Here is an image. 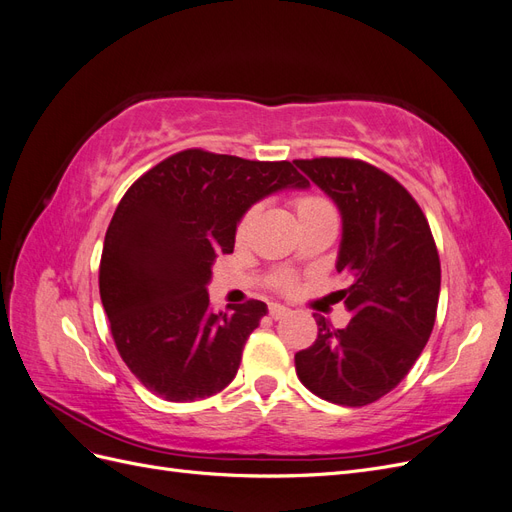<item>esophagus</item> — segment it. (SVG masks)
Masks as SVG:
<instances>
[{
  "mask_svg": "<svg viewBox=\"0 0 512 512\" xmlns=\"http://www.w3.org/2000/svg\"><path fill=\"white\" fill-rule=\"evenodd\" d=\"M288 314H290V309L284 307V305H280V303H271V305H269V316H271L273 320H282V318H286Z\"/></svg>",
  "mask_w": 512,
  "mask_h": 512,
  "instance_id": "1",
  "label": "esophagus"
}]
</instances>
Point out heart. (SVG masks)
Instances as JSON below:
<instances>
[{
  "mask_svg": "<svg viewBox=\"0 0 512 512\" xmlns=\"http://www.w3.org/2000/svg\"><path fill=\"white\" fill-rule=\"evenodd\" d=\"M292 209H294V215H297L299 226L307 224V222H316V220H335L333 205L320 194H301V196H297L292 200ZM254 220H256V209H250L243 215L239 226H237V237L239 239L245 237V232L250 230ZM275 286L290 288L292 280L284 275V277H280V280H277Z\"/></svg>",
  "mask_w": 512,
  "mask_h": 512,
  "instance_id": "1",
  "label": "heart"
}]
</instances>
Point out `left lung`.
Returning a JSON list of instances; mask_svg holds the SVG:
<instances>
[{
	"instance_id": "8db88e82",
	"label": "left lung",
	"mask_w": 512,
	"mask_h": 512,
	"mask_svg": "<svg viewBox=\"0 0 512 512\" xmlns=\"http://www.w3.org/2000/svg\"><path fill=\"white\" fill-rule=\"evenodd\" d=\"M342 215L335 269L352 277L344 329L314 314L318 339L294 354L297 376L331 404L359 408L393 391L436 322L440 258L421 207L384 170L361 160H294Z\"/></svg>"
}]
</instances>
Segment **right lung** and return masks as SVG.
Returning a JSON list of instances; mask_svg holds the SVG:
<instances>
[{
	"instance_id": "obj_1",
	"label": "right lung",
	"mask_w": 512,
	"mask_h": 512,
	"mask_svg": "<svg viewBox=\"0 0 512 512\" xmlns=\"http://www.w3.org/2000/svg\"><path fill=\"white\" fill-rule=\"evenodd\" d=\"M307 188L290 162L188 149L147 170L121 198L104 237L100 299L123 363L151 393L196 401L237 376L267 303L213 314V262L232 252L252 205Z\"/></svg>"
}]
</instances>
